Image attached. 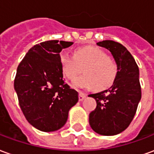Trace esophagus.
<instances>
[{
    "instance_id": "esophagus-1",
    "label": "esophagus",
    "mask_w": 154,
    "mask_h": 154,
    "mask_svg": "<svg viewBox=\"0 0 154 154\" xmlns=\"http://www.w3.org/2000/svg\"><path fill=\"white\" fill-rule=\"evenodd\" d=\"M86 97H87L86 94L83 93V92H82V91H79V97H78V98H79V100H80V101L83 100L84 99L86 98Z\"/></svg>"
}]
</instances>
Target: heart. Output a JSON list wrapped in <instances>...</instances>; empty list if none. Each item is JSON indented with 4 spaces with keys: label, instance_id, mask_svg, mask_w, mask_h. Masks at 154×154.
Masks as SVG:
<instances>
[{
    "label": "heart",
    "instance_id": "1",
    "mask_svg": "<svg viewBox=\"0 0 154 154\" xmlns=\"http://www.w3.org/2000/svg\"><path fill=\"white\" fill-rule=\"evenodd\" d=\"M63 73L68 80H72L83 69L84 76L72 82L75 88L106 90L113 84L117 73V65L97 48L85 47L75 51L74 57L67 53L60 54Z\"/></svg>",
    "mask_w": 154,
    "mask_h": 154
}]
</instances>
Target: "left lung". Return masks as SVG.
Listing matches in <instances>:
<instances>
[{
	"instance_id": "1",
	"label": "left lung",
	"mask_w": 154,
	"mask_h": 154,
	"mask_svg": "<svg viewBox=\"0 0 154 154\" xmlns=\"http://www.w3.org/2000/svg\"><path fill=\"white\" fill-rule=\"evenodd\" d=\"M97 44L111 53L117 65V73L109 89L89 95L97 101V108L89 115V124L99 134L116 135L128 128L141 99L139 67L121 44L103 40Z\"/></svg>"
}]
</instances>
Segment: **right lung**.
<instances>
[{"label":"right lung","mask_w":154,"mask_h":154,"mask_svg":"<svg viewBox=\"0 0 154 154\" xmlns=\"http://www.w3.org/2000/svg\"><path fill=\"white\" fill-rule=\"evenodd\" d=\"M72 42L48 40L32 47L19 64L14 87L28 122L44 132L61 129L78 101V92L65 83L62 49Z\"/></svg>","instance_id":"obj_1"}]
</instances>
